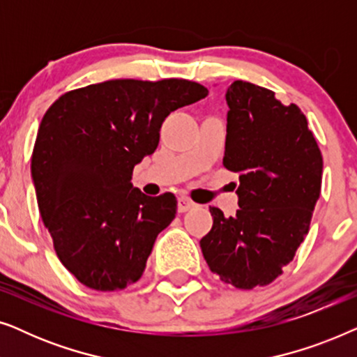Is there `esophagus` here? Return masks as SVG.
<instances>
[{"label": "esophagus", "instance_id": "34e87169", "mask_svg": "<svg viewBox=\"0 0 357 357\" xmlns=\"http://www.w3.org/2000/svg\"><path fill=\"white\" fill-rule=\"evenodd\" d=\"M197 208V203H193L192 199L187 198V197H180L178 198V211L180 213H185V211H190V209Z\"/></svg>", "mask_w": 357, "mask_h": 357}]
</instances>
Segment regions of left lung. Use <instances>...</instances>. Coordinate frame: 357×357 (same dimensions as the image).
Masks as SVG:
<instances>
[{
  "label": "left lung",
  "mask_w": 357,
  "mask_h": 357,
  "mask_svg": "<svg viewBox=\"0 0 357 357\" xmlns=\"http://www.w3.org/2000/svg\"><path fill=\"white\" fill-rule=\"evenodd\" d=\"M224 167L238 174L236 216L209 208L213 227L202 241L209 270L221 281L266 286L292 261L320 197L324 159L296 104L275 92L234 81L226 91Z\"/></svg>",
  "instance_id": "8db88e82"
}]
</instances>
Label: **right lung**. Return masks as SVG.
Wrapping results in <instances>:
<instances>
[{"mask_svg":"<svg viewBox=\"0 0 357 357\" xmlns=\"http://www.w3.org/2000/svg\"><path fill=\"white\" fill-rule=\"evenodd\" d=\"M208 96L187 79H112L63 94L43 115L31 172L42 221L81 284L119 291L143 275L155 237L174 221V193L131 183L170 112Z\"/></svg>","mask_w":357,"mask_h":357,"instance_id":"obj_1","label":"right lung"}]
</instances>
